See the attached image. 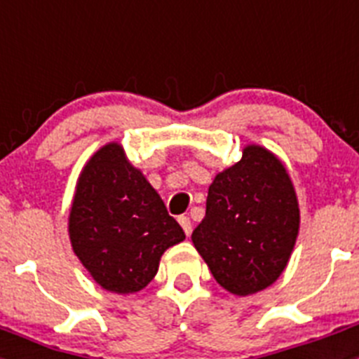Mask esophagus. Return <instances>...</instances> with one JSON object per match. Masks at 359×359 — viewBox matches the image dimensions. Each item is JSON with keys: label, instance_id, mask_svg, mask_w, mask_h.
Here are the masks:
<instances>
[{"label": "esophagus", "instance_id": "esophagus-1", "mask_svg": "<svg viewBox=\"0 0 359 359\" xmlns=\"http://www.w3.org/2000/svg\"><path fill=\"white\" fill-rule=\"evenodd\" d=\"M177 221H180V224H182L183 231H185L187 236H190V231H192V223H190V217H187V215H180V217H177Z\"/></svg>", "mask_w": 359, "mask_h": 359}]
</instances>
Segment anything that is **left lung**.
<instances>
[{"label": "left lung", "instance_id": "left-lung-1", "mask_svg": "<svg viewBox=\"0 0 359 359\" xmlns=\"http://www.w3.org/2000/svg\"><path fill=\"white\" fill-rule=\"evenodd\" d=\"M300 228L297 192L286 167L261 145L214 177L205 219L192 243L221 287L248 297L286 269Z\"/></svg>", "mask_w": 359, "mask_h": 359}]
</instances>
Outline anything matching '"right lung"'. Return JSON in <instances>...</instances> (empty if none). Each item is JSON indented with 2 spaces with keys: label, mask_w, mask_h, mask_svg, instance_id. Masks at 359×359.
<instances>
[{
  "label": "right lung",
  "mask_w": 359,
  "mask_h": 359,
  "mask_svg": "<svg viewBox=\"0 0 359 359\" xmlns=\"http://www.w3.org/2000/svg\"><path fill=\"white\" fill-rule=\"evenodd\" d=\"M68 233L93 280L118 294L144 290L165 250L185 239L160 194L116 142L98 149L82 167Z\"/></svg>",
  "instance_id": "add662e5"
}]
</instances>
